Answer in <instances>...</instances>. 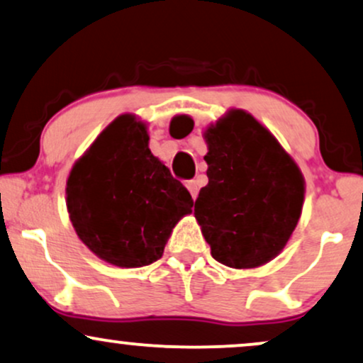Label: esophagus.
Returning a JSON list of instances; mask_svg holds the SVG:
<instances>
[{
	"label": "esophagus",
	"instance_id": "esophagus-1",
	"mask_svg": "<svg viewBox=\"0 0 363 363\" xmlns=\"http://www.w3.org/2000/svg\"><path fill=\"white\" fill-rule=\"evenodd\" d=\"M186 187H187V191L191 192L192 199H196L197 192H199V186H197V182H196V181H187V182H186Z\"/></svg>",
	"mask_w": 363,
	"mask_h": 363
}]
</instances>
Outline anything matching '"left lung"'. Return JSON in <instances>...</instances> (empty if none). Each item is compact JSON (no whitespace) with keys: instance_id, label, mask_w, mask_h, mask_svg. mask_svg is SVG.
Returning a JSON list of instances; mask_svg holds the SVG:
<instances>
[{"instance_id":"8db88e82","label":"left lung","mask_w":363,"mask_h":363,"mask_svg":"<svg viewBox=\"0 0 363 363\" xmlns=\"http://www.w3.org/2000/svg\"><path fill=\"white\" fill-rule=\"evenodd\" d=\"M186 116L171 130L187 135ZM189 122V121H187ZM208 186L194 216L216 261L236 269L258 268L290 241L305 201V177L272 132L246 110L231 108L204 130Z\"/></svg>"}]
</instances>
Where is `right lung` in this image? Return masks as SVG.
I'll return each mask as SVG.
<instances>
[{"instance_id": "right-lung-1", "label": "right lung", "mask_w": 363, "mask_h": 363, "mask_svg": "<svg viewBox=\"0 0 363 363\" xmlns=\"http://www.w3.org/2000/svg\"><path fill=\"white\" fill-rule=\"evenodd\" d=\"M67 211L82 242L118 268L162 258L192 197L149 149L147 123L122 113L100 132L67 179Z\"/></svg>"}]
</instances>
